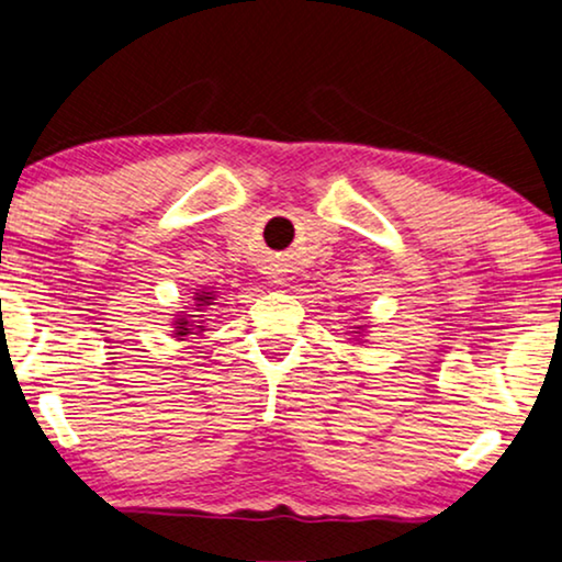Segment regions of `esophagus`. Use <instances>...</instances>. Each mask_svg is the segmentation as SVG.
Returning a JSON list of instances; mask_svg holds the SVG:
<instances>
[{"instance_id":"esophagus-1","label":"esophagus","mask_w":562,"mask_h":562,"mask_svg":"<svg viewBox=\"0 0 562 562\" xmlns=\"http://www.w3.org/2000/svg\"><path fill=\"white\" fill-rule=\"evenodd\" d=\"M269 277H272V282H282V274L280 272H269Z\"/></svg>"}]
</instances>
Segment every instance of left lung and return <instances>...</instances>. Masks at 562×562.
I'll list each match as a JSON object with an SVG mask.
<instances>
[{"mask_svg":"<svg viewBox=\"0 0 562 562\" xmlns=\"http://www.w3.org/2000/svg\"><path fill=\"white\" fill-rule=\"evenodd\" d=\"M359 331H362V328H359ZM355 334H357V331H355Z\"/></svg>","mask_w":562,"mask_h":562,"instance_id":"left-lung-1","label":"left lung"}]
</instances>
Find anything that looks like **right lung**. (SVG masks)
I'll use <instances>...</instances> for the list:
<instances>
[{"mask_svg": "<svg viewBox=\"0 0 562 562\" xmlns=\"http://www.w3.org/2000/svg\"><path fill=\"white\" fill-rule=\"evenodd\" d=\"M215 295L213 293H194V311H205L207 305H213ZM192 318H200V316H192ZM205 326L203 321H190V316H182L175 321V336L177 339H182V336H190V334H203Z\"/></svg>", "mask_w": 562, "mask_h": 562, "instance_id": "right-lung-1", "label": "right lung"}]
</instances>
